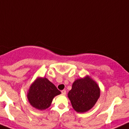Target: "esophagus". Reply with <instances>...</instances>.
Masks as SVG:
<instances>
[{"instance_id":"34e87169","label":"esophagus","mask_w":129,"mask_h":129,"mask_svg":"<svg viewBox=\"0 0 129 129\" xmlns=\"http://www.w3.org/2000/svg\"><path fill=\"white\" fill-rule=\"evenodd\" d=\"M61 93H62V95H66V91L65 90V89H63V90H62V91H61Z\"/></svg>"}]
</instances>
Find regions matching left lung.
Returning a JSON list of instances; mask_svg holds the SVG:
<instances>
[{
    "instance_id": "1",
    "label": "left lung",
    "mask_w": 129,
    "mask_h": 129,
    "mask_svg": "<svg viewBox=\"0 0 129 129\" xmlns=\"http://www.w3.org/2000/svg\"><path fill=\"white\" fill-rule=\"evenodd\" d=\"M98 84L89 76L75 80L68 94L73 108L78 113L88 112L93 107L100 97Z\"/></svg>"
}]
</instances>
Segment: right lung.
<instances>
[{
  "label": "right lung",
  "instance_id": "add662e5",
  "mask_svg": "<svg viewBox=\"0 0 129 129\" xmlns=\"http://www.w3.org/2000/svg\"><path fill=\"white\" fill-rule=\"evenodd\" d=\"M61 93L54 85L45 77H38L29 87L27 98L29 103L40 110L51 106L52 99Z\"/></svg>",
  "mask_w": 129,
  "mask_h": 129
}]
</instances>
